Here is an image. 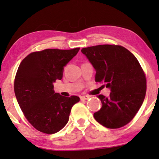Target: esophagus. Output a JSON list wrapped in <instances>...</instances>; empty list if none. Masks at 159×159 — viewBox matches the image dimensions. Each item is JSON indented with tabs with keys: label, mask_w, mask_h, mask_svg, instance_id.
<instances>
[{
	"label": "esophagus",
	"mask_w": 159,
	"mask_h": 159,
	"mask_svg": "<svg viewBox=\"0 0 159 159\" xmlns=\"http://www.w3.org/2000/svg\"><path fill=\"white\" fill-rule=\"evenodd\" d=\"M89 96H88V95H82V96H80V100L81 101H84V100H88L89 98Z\"/></svg>",
	"instance_id": "1"
}]
</instances>
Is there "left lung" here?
<instances>
[{"label":"left lung","mask_w":159,"mask_h":159,"mask_svg":"<svg viewBox=\"0 0 159 159\" xmlns=\"http://www.w3.org/2000/svg\"><path fill=\"white\" fill-rule=\"evenodd\" d=\"M93 68L95 82L110 89L99 95L102 107L93 116L104 127L117 129L129 122L138 111L146 93V79L139 61L120 45H100L81 50Z\"/></svg>","instance_id":"obj_1"}]
</instances>
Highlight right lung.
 <instances>
[{"label": "right lung", "instance_id": "1", "mask_svg": "<svg viewBox=\"0 0 159 159\" xmlns=\"http://www.w3.org/2000/svg\"><path fill=\"white\" fill-rule=\"evenodd\" d=\"M80 48L71 50L45 49L24 58L14 80L17 102L28 121L38 131L54 134L68 122L71 109L80 98L64 97L54 91L64 67L77 55Z\"/></svg>", "mask_w": 159, "mask_h": 159}]
</instances>
